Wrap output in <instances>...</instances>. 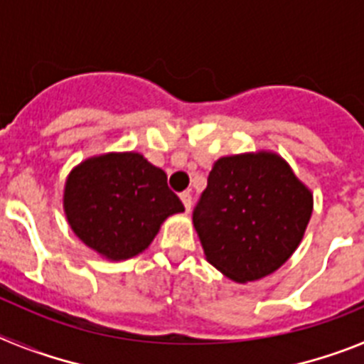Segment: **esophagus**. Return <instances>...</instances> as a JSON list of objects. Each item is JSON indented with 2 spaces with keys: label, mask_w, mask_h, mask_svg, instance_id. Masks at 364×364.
Listing matches in <instances>:
<instances>
[{
  "label": "esophagus",
  "mask_w": 364,
  "mask_h": 364,
  "mask_svg": "<svg viewBox=\"0 0 364 364\" xmlns=\"http://www.w3.org/2000/svg\"><path fill=\"white\" fill-rule=\"evenodd\" d=\"M180 200H182V204H184L186 211H191V205H193V198H191V193H189V191H184V193H180Z\"/></svg>",
  "instance_id": "1"
}]
</instances>
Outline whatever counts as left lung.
I'll return each mask as SVG.
<instances>
[{
  "mask_svg": "<svg viewBox=\"0 0 364 364\" xmlns=\"http://www.w3.org/2000/svg\"><path fill=\"white\" fill-rule=\"evenodd\" d=\"M314 195L273 151L222 156L193 211L204 255L235 282L277 272L301 244Z\"/></svg>",
  "mask_w": 364,
  "mask_h": 364,
  "instance_id": "left-lung-1",
  "label": "left lung"
}]
</instances>
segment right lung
Returning a JSON list of instances; mask_svg holds the SVG:
<instances>
[{
    "label": "right lung",
    "instance_id": "obj_1",
    "mask_svg": "<svg viewBox=\"0 0 364 364\" xmlns=\"http://www.w3.org/2000/svg\"><path fill=\"white\" fill-rule=\"evenodd\" d=\"M70 230L107 260L146 252L167 217L184 205L167 175L134 151L89 156L73 167L63 188Z\"/></svg>",
    "mask_w": 364,
    "mask_h": 364
}]
</instances>
